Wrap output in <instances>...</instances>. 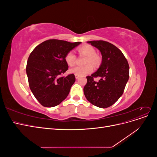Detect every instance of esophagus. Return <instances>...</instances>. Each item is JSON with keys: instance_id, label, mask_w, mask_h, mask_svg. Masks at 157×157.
<instances>
[{"instance_id": "esophagus-1", "label": "esophagus", "mask_w": 157, "mask_h": 157, "mask_svg": "<svg viewBox=\"0 0 157 157\" xmlns=\"http://www.w3.org/2000/svg\"><path fill=\"white\" fill-rule=\"evenodd\" d=\"M79 77H80V76H78V75H75V78H77H77H79Z\"/></svg>"}]
</instances>
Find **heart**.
<instances>
[{
	"label": "heart",
	"mask_w": 157,
	"mask_h": 157,
	"mask_svg": "<svg viewBox=\"0 0 157 157\" xmlns=\"http://www.w3.org/2000/svg\"><path fill=\"white\" fill-rule=\"evenodd\" d=\"M78 52L80 55L87 56L85 63L88 64L85 66H75L71 68L69 71L75 75L84 76L92 72L93 66L97 65L99 62V57L96 55V51L94 47L90 45H83L78 48ZM66 63L69 66H73L76 62V56L72 51L69 52L65 57Z\"/></svg>",
	"instance_id": "b5f03b06"
}]
</instances>
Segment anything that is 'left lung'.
Instances as JSON below:
<instances>
[{
    "instance_id": "left-lung-1",
    "label": "left lung",
    "mask_w": 157,
    "mask_h": 157,
    "mask_svg": "<svg viewBox=\"0 0 157 157\" xmlns=\"http://www.w3.org/2000/svg\"><path fill=\"white\" fill-rule=\"evenodd\" d=\"M100 51L102 61L96 72L86 77L84 94L94 105L107 108L122 95L129 78V65L122 52L115 45L103 40L88 41ZM101 77L98 82L93 80Z\"/></svg>"
}]
</instances>
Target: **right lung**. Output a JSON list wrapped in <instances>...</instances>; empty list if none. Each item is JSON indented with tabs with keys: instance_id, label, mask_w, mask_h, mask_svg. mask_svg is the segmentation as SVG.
Wrapping results in <instances>:
<instances>
[{
	"instance_id": "right-lung-1",
	"label": "right lung",
	"mask_w": 157,
	"mask_h": 157,
	"mask_svg": "<svg viewBox=\"0 0 157 157\" xmlns=\"http://www.w3.org/2000/svg\"><path fill=\"white\" fill-rule=\"evenodd\" d=\"M80 44L50 39L32 51L27 63L26 73L29 87L42 106L58 105L67 97L75 82L74 74L62 77L68 69L65 57Z\"/></svg>"
}]
</instances>
